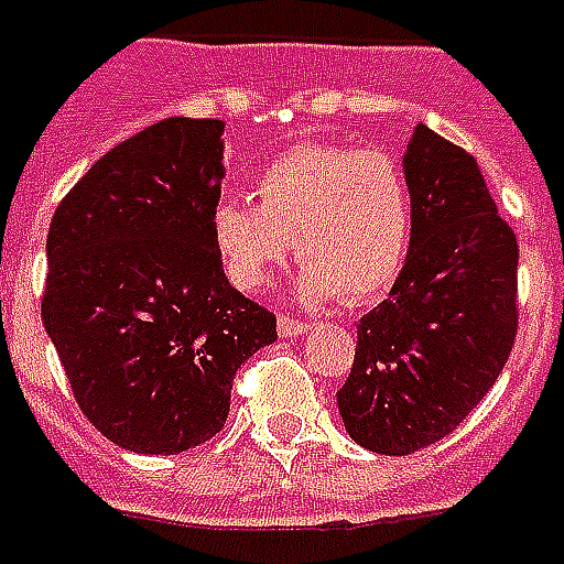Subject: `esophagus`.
I'll list each match as a JSON object with an SVG mask.
<instances>
[{
  "mask_svg": "<svg viewBox=\"0 0 564 564\" xmlns=\"http://www.w3.org/2000/svg\"><path fill=\"white\" fill-rule=\"evenodd\" d=\"M306 329H308V324L306 321H300V317H291V315L279 317V336L282 338L300 336V333H306Z\"/></svg>",
  "mask_w": 564,
  "mask_h": 564,
  "instance_id": "obj_1",
  "label": "esophagus"
}]
</instances>
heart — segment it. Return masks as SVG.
Returning a JSON list of instances; mask_svg holds the SVG:
<instances>
[{
    "mask_svg": "<svg viewBox=\"0 0 564 564\" xmlns=\"http://www.w3.org/2000/svg\"><path fill=\"white\" fill-rule=\"evenodd\" d=\"M252 189L258 207L219 198L210 210L214 247L235 285L264 288L297 247L306 300L366 303L392 288L408 258L413 207L387 151L300 145L267 160Z\"/></svg>",
    "mask_w": 564,
    "mask_h": 564,
    "instance_id": "b5f03b06",
    "label": "heart"
}]
</instances>
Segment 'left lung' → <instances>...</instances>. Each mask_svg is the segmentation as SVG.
Masks as SVG:
<instances>
[{
    "label": "left lung",
    "instance_id": "left-lung-1",
    "mask_svg": "<svg viewBox=\"0 0 564 564\" xmlns=\"http://www.w3.org/2000/svg\"><path fill=\"white\" fill-rule=\"evenodd\" d=\"M413 231L389 297L357 324L338 413L359 446L413 455L469 416L518 336V237L476 156L416 124L404 154Z\"/></svg>",
    "mask_w": 564,
    "mask_h": 564
}]
</instances>
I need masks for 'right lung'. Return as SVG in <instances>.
Returning <instances> with one entry per match:
<instances>
[{"label": "right lung", "mask_w": 564, "mask_h": 564, "mask_svg": "<svg viewBox=\"0 0 564 564\" xmlns=\"http://www.w3.org/2000/svg\"><path fill=\"white\" fill-rule=\"evenodd\" d=\"M219 193L223 121L166 118L100 156L50 223L44 327L79 410L130 452L219 434L237 368L276 341V315L228 285Z\"/></svg>", "instance_id": "add662e5"}]
</instances>
